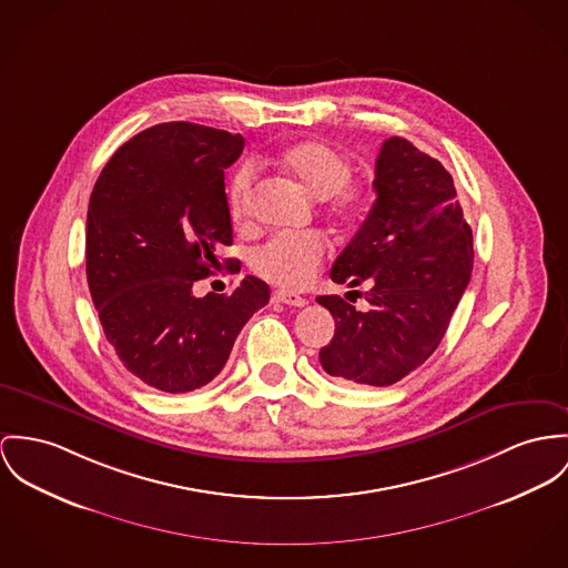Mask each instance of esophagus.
<instances>
[{"label": "esophagus", "instance_id": "esophagus-1", "mask_svg": "<svg viewBox=\"0 0 568 568\" xmlns=\"http://www.w3.org/2000/svg\"><path fill=\"white\" fill-rule=\"evenodd\" d=\"M272 301H276V303H283V305L290 306H305L306 298L303 296H298V294H292V292H283V290H278V292H274V296H272Z\"/></svg>", "mask_w": 568, "mask_h": 568}]
</instances>
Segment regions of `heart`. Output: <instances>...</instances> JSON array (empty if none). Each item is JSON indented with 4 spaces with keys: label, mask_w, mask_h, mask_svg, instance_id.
<instances>
[{
    "label": "heart",
    "mask_w": 568,
    "mask_h": 568,
    "mask_svg": "<svg viewBox=\"0 0 568 568\" xmlns=\"http://www.w3.org/2000/svg\"><path fill=\"white\" fill-rule=\"evenodd\" d=\"M278 166L294 176L308 194L326 199L328 207L344 219H352L365 203V192L349 183L352 164L348 158L328 142L301 140L290 144L278 155ZM255 173L251 166H240L226 185V205L235 222H246L253 210ZM326 237L320 233H281L270 237L253 251L251 265L265 281L285 287L303 290L326 260Z\"/></svg>",
    "instance_id": "1"
}]
</instances>
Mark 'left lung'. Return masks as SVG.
Returning <instances> with one entry per match:
<instances>
[{"mask_svg": "<svg viewBox=\"0 0 568 568\" xmlns=\"http://www.w3.org/2000/svg\"><path fill=\"white\" fill-rule=\"evenodd\" d=\"M374 190L369 216L331 270L335 283H367L369 308L317 296L335 317L320 363L342 383L389 387L440 344L471 281L474 235L452 175L399 135L383 142Z\"/></svg>", "mask_w": 568, "mask_h": 568, "instance_id": "left-lung-1", "label": "left lung"}]
</instances>
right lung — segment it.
I'll return each mask as SVG.
<instances>
[{"instance_id":"right-lung-1","label":"right lung","mask_w":568,"mask_h":568,"mask_svg":"<svg viewBox=\"0 0 568 568\" xmlns=\"http://www.w3.org/2000/svg\"><path fill=\"white\" fill-rule=\"evenodd\" d=\"M240 133L162 123L125 142L97 179L87 219V276L105 339L144 385L187 393L212 383L270 287L246 276L231 296L196 298L233 244L224 169ZM231 272L240 262L224 260Z\"/></svg>"}]
</instances>
